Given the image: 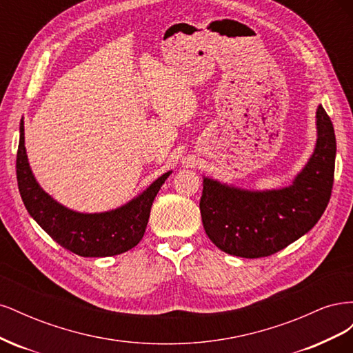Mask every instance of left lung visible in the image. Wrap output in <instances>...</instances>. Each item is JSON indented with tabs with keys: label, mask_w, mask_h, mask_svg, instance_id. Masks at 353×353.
<instances>
[{
	"label": "left lung",
	"mask_w": 353,
	"mask_h": 353,
	"mask_svg": "<svg viewBox=\"0 0 353 353\" xmlns=\"http://www.w3.org/2000/svg\"><path fill=\"white\" fill-rule=\"evenodd\" d=\"M318 140L312 157L290 187L248 191L203 179L200 213L210 241L240 258H265L283 250L323 216L334 183L333 122L318 105Z\"/></svg>",
	"instance_id": "obj_1"
}]
</instances>
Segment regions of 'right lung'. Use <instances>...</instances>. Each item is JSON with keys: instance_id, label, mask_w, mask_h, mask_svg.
<instances>
[{"instance_id": "right-lung-1", "label": "right lung", "mask_w": 353, "mask_h": 353, "mask_svg": "<svg viewBox=\"0 0 353 353\" xmlns=\"http://www.w3.org/2000/svg\"><path fill=\"white\" fill-rule=\"evenodd\" d=\"M20 196L29 215L61 248L83 258H105L128 252L143 239L153 200L170 172H166L143 194L128 205L104 213H78L59 205L38 185L28 163L25 128L20 122L16 159Z\"/></svg>"}]
</instances>
